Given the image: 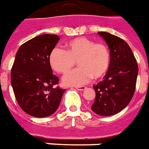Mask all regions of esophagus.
<instances>
[{"mask_svg":"<svg viewBox=\"0 0 149 149\" xmlns=\"http://www.w3.org/2000/svg\"><path fill=\"white\" fill-rule=\"evenodd\" d=\"M75 89H77L78 91H84V90L86 89V86H75Z\"/></svg>","mask_w":149,"mask_h":149,"instance_id":"34e87169","label":"esophagus"}]
</instances>
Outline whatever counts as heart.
Masks as SVG:
<instances>
[{"mask_svg":"<svg viewBox=\"0 0 149 149\" xmlns=\"http://www.w3.org/2000/svg\"><path fill=\"white\" fill-rule=\"evenodd\" d=\"M66 50L56 47L49 56L52 69L59 74H66L77 62L79 66L63 78L69 86L85 84L92 77L95 79L103 78L111 65V53L103 43H95L84 37L76 38L66 43Z\"/></svg>","mask_w":149,"mask_h":149,"instance_id":"b5f03b06","label":"heart"}]
</instances>
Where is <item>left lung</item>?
<instances>
[{"mask_svg": "<svg viewBox=\"0 0 149 149\" xmlns=\"http://www.w3.org/2000/svg\"><path fill=\"white\" fill-rule=\"evenodd\" d=\"M108 46L111 65L108 71L93 87L95 91L91 109L103 116H113L130 103L136 90L138 65L127 43L107 32L98 33Z\"/></svg>", "mask_w": 149, "mask_h": 149, "instance_id": "1", "label": "left lung"}]
</instances>
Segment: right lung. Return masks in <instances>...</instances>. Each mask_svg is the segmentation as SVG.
I'll list each match as a JSON object with an SVG mask.
<instances>
[{
    "label": "right lung",
    "instance_id": "right-lung-1",
    "mask_svg": "<svg viewBox=\"0 0 149 149\" xmlns=\"http://www.w3.org/2000/svg\"><path fill=\"white\" fill-rule=\"evenodd\" d=\"M59 38L42 34L22 44L11 70V84L22 110L33 117L49 116L59 106L66 90L55 85L59 79L53 74L49 56Z\"/></svg>",
    "mask_w": 149,
    "mask_h": 149
}]
</instances>
